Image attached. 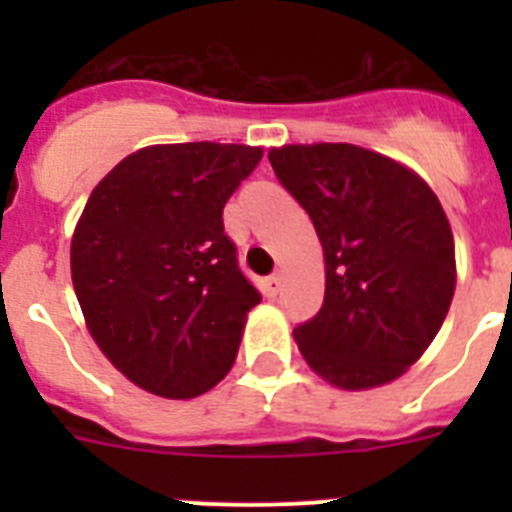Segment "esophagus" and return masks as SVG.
<instances>
[{"label": "esophagus", "mask_w": 512, "mask_h": 512, "mask_svg": "<svg viewBox=\"0 0 512 512\" xmlns=\"http://www.w3.org/2000/svg\"><path fill=\"white\" fill-rule=\"evenodd\" d=\"M261 287H264L266 297H274L279 292V287H282V277H279V274H271V277L264 279V284H261Z\"/></svg>", "instance_id": "esophagus-1"}]
</instances>
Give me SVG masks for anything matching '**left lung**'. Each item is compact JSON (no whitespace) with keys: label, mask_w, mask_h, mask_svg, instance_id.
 <instances>
[{"label":"left lung","mask_w":512,"mask_h":512,"mask_svg":"<svg viewBox=\"0 0 512 512\" xmlns=\"http://www.w3.org/2000/svg\"><path fill=\"white\" fill-rule=\"evenodd\" d=\"M323 243L325 297L295 328L307 364L343 390L400 377L441 328L456 287L454 235L431 187L351 143L269 153Z\"/></svg>","instance_id":"1"}]
</instances>
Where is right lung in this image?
<instances>
[{"instance_id":"right-lung-1","label":"right lung","mask_w":512,"mask_h":512,"mask_svg":"<svg viewBox=\"0 0 512 512\" xmlns=\"http://www.w3.org/2000/svg\"><path fill=\"white\" fill-rule=\"evenodd\" d=\"M261 148L151 146L94 187L71 241V279L104 356L130 382L174 400L233 366L259 289L238 266L223 207Z\"/></svg>"}]
</instances>
